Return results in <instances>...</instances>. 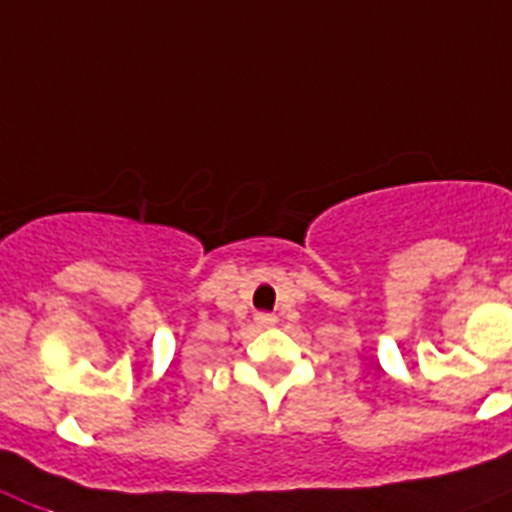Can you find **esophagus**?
I'll return each mask as SVG.
<instances>
[{"label": "esophagus", "instance_id": "esophagus-1", "mask_svg": "<svg viewBox=\"0 0 512 512\" xmlns=\"http://www.w3.org/2000/svg\"><path fill=\"white\" fill-rule=\"evenodd\" d=\"M255 323H257V326L268 328V326H273V323H276V315H270V313H257V315H255Z\"/></svg>", "mask_w": 512, "mask_h": 512}]
</instances>
